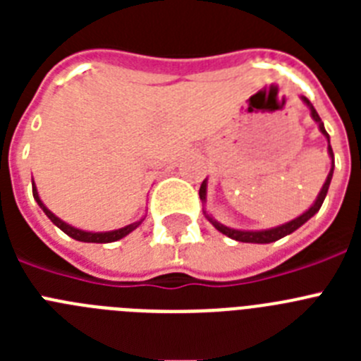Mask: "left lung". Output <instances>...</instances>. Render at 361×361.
<instances>
[{"instance_id":"left-lung-1","label":"left lung","mask_w":361,"mask_h":361,"mask_svg":"<svg viewBox=\"0 0 361 361\" xmlns=\"http://www.w3.org/2000/svg\"><path fill=\"white\" fill-rule=\"evenodd\" d=\"M302 101H304V103L307 104L309 111H311V117H312V119H314V123H318V128H320V132L324 133L325 139H327V142H329V146H327V152H329L331 161H333V164H331L329 175H327V178H325V183H324V186H322L320 193H318L317 200H314V204H312V206L307 209V212L302 213V215L296 216V219L289 220V222H286V224H282V226H276V228L260 229V231H244V229L228 228V226L220 224V222H216L215 219H212V216H209V215H206V216H208L209 222H212V224L215 226V228L219 229L220 233H224L226 237L233 238V240H238V242H251V244H269V242L280 240V238H283V237H286V235H291L293 231H296V229H298L300 226H304L305 222H307V220L311 219V216L314 215V213H318V209L322 208V204H324V200H325V195H327V190H329L331 178H333L334 153H333V148H331L329 133L325 132L324 123H322L320 116H318V114H317L314 106H312L311 101H309L307 97H304V95H302ZM206 190H208V184H206V180H204V183L200 184V190H199V195H200V200H202V202H206Z\"/></svg>"}]
</instances>
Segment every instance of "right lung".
<instances>
[{"mask_svg": "<svg viewBox=\"0 0 361 361\" xmlns=\"http://www.w3.org/2000/svg\"><path fill=\"white\" fill-rule=\"evenodd\" d=\"M32 193H34V199H36V202L39 204V208L43 209L44 215L49 216L50 220H52L54 224L57 226V228L61 229L63 233H66L68 237L75 238V240L79 242H94V244H108V242H116V240H121L123 237H126L128 233H132L133 229L139 228V224H141L142 220L141 219L139 222H133V224H128V226H124V228L121 229H114V231H103V233H92V231H82V229H78V228H73V226L66 224V222H63L61 219H57L56 215H54L52 212H50L47 206L43 204V200L39 199V195H37V188L36 184L32 183Z\"/></svg>", "mask_w": 361, "mask_h": 361, "instance_id": "obj_1", "label": "right lung"}]
</instances>
